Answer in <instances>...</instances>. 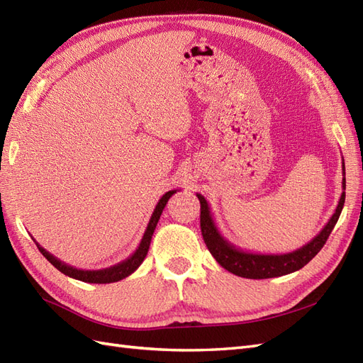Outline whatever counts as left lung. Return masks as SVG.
I'll use <instances>...</instances> for the list:
<instances>
[{"instance_id": "1", "label": "left lung", "mask_w": 363, "mask_h": 363, "mask_svg": "<svg viewBox=\"0 0 363 363\" xmlns=\"http://www.w3.org/2000/svg\"><path fill=\"white\" fill-rule=\"evenodd\" d=\"M344 160V159H342ZM344 163V162H342ZM342 175H345V167L342 164ZM342 189L345 191V177H342ZM201 204V233L204 242L211 251V255L216 259V262L225 268L228 272L235 274V276L244 277V279H272L286 276V274L295 272L301 269L304 265H307L320 250L324 247L325 240L330 236L332 230L335 228L339 215L342 212V207L345 203V192L340 194L339 203L336 206V211L328 219V223L324 225V228L318 233L311 242H307L301 248L283 252V255H260V252H251L244 251L238 247H235L232 242L221 235L219 232L213 216L211 212V207L206 201L201 194H196Z\"/></svg>"}]
</instances>
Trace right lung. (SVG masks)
<instances>
[{"mask_svg": "<svg viewBox=\"0 0 363 363\" xmlns=\"http://www.w3.org/2000/svg\"><path fill=\"white\" fill-rule=\"evenodd\" d=\"M177 192V189L174 191H168L167 194H164L162 199L159 200V203L156 204V208L155 212H152L151 218H150V223L147 225V230L144 236H142L140 239V244L139 247L136 248V251L131 255L130 257H127L125 260L116 263V265L113 267H108V268H103V269H79V268H74L71 265H68V263L62 262L60 259L54 257L51 252H48L45 248L40 247L35 239V242L39 248V251L43 255V257H45L52 267H56L60 272H63L65 276H68L71 279H75V280H80V281H86V283H98V284H106V283H115V281H119L123 280L125 277H128L130 274H133L139 267L140 263L144 262V259L147 257V252H148V248H150V242H151V238H152V233H155L156 230V225L159 223L160 219V215L163 212L164 206H167L168 200L171 199V196Z\"/></svg>", "mask_w": 363, "mask_h": 363, "instance_id": "add662e5", "label": "right lung"}]
</instances>
